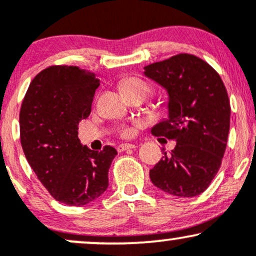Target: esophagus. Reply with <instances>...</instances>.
I'll use <instances>...</instances> for the list:
<instances>
[{"mask_svg":"<svg viewBox=\"0 0 256 256\" xmlns=\"http://www.w3.org/2000/svg\"><path fill=\"white\" fill-rule=\"evenodd\" d=\"M134 148H136V146L134 144H128V143H126V144H120V146H118V152H125V150H128V149H134Z\"/></svg>","mask_w":256,"mask_h":256,"instance_id":"1","label":"esophagus"}]
</instances>
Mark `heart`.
Here are the masks:
<instances>
[{"label":"heart","mask_w":256,"mask_h":256,"mask_svg":"<svg viewBox=\"0 0 256 256\" xmlns=\"http://www.w3.org/2000/svg\"><path fill=\"white\" fill-rule=\"evenodd\" d=\"M120 89H122L125 95H132V94L137 92H143L146 95H149L152 92L150 85L143 80V79L137 77H128L122 79V83H120ZM132 134H134V128H125L120 132V134L125 138L131 137Z\"/></svg>","instance_id":"b5f03b06"}]
</instances>
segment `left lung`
<instances>
[{
    "mask_svg": "<svg viewBox=\"0 0 256 256\" xmlns=\"http://www.w3.org/2000/svg\"><path fill=\"white\" fill-rule=\"evenodd\" d=\"M144 70L170 96L168 119L155 125L152 134L177 140L149 177L172 196H198L218 173L228 143L231 107L225 85L210 64L186 52Z\"/></svg>",
    "mask_w": 256,
    "mask_h": 256,
    "instance_id": "8db88e82",
    "label": "left lung"
}]
</instances>
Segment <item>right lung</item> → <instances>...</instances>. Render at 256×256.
Instances as JSON below:
<instances>
[{
    "label": "right lung",
    "instance_id": "right-lung-1",
    "mask_svg": "<svg viewBox=\"0 0 256 256\" xmlns=\"http://www.w3.org/2000/svg\"><path fill=\"white\" fill-rule=\"evenodd\" d=\"M100 79L78 66L55 64L32 79L20 108V140L26 160L56 201L92 202L108 188L116 150H90L78 138L79 122L91 112Z\"/></svg>",
    "mask_w": 256,
    "mask_h": 256
}]
</instances>
